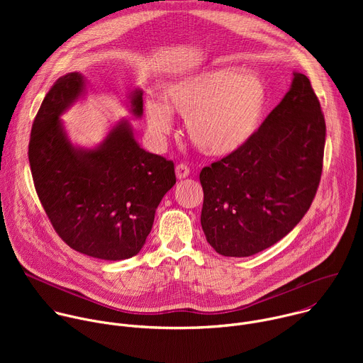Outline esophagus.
<instances>
[{
  "instance_id": "34e87169",
  "label": "esophagus",
  "mask_w": 363,
  "mask_h": 363,
  "mask_svg": "<svg viewBox=\"0 0 363 363\" xmlns=\"http://www.w3.org/2000/svg\"><path fill=\"white\" fill-rule=\"evenodd\" d=\"M175 174H177L178 179H185L189 175V168L185 164H179L175 168Z\"/></svg>"
}]
</instances>
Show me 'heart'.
<instances>
[{"instance_id":"b5f03b06","label":"heart","mask_w":363,"mask_h":363,"mask_svg":"<svg viewBox=\"0 0 363 363\" xmlns=\"http://www.w3.org/2000/svg\"><path fill=\"white\" fill-rule=\"evenodd\" d=\"M266 105L267 87L260 76L221 67L169 82L162 101L146 100L145 115L150 132L160 138L172 129L171 113L182 116L192 145L206 157L223 158L254 136Z\"/></svg>"}]
</instances>
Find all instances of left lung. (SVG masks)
<instances>
[{
  "instance_id": "left-lung-1",
  "label": "left lung",
  "mask_w": 363,
  "mask_h": 363,
  "mask_svg": "<svg viewBox=\"0 0 363 363\" xmlns=\"http://www.w3.org/2000/svg\"><path fill=\"white\" fill-rule=\"evenodd\" d=\"M326 123L301 73L254 136L237 152L202 168L201 225L221 255L248 257L287 235L319 188Z\"/></svg>"
}]
</instances>
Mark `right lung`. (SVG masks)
<instances>
[{
	"label": "right lung",
	"mask_w": 363,
	"mask_h": 363,
	"mask_svg": "<svg viewBox=\"0 0 363 363\" xmlns=\"http://www.w3.org/2000/svg\"><path fill=\"white\" fill-rule=\"evenodd\" d=\"M84 93L80 73L60 77L45 94L33 123L28 161L43 208L60 238L100 260L136 255L149 235L155 211L175 185L174 162L143 150L126 121L94 149L74 147L60 115ZM142 116V91L130 94Z\"/></svg>",
	"instance_id": "add662e5"
}]
</instances>
